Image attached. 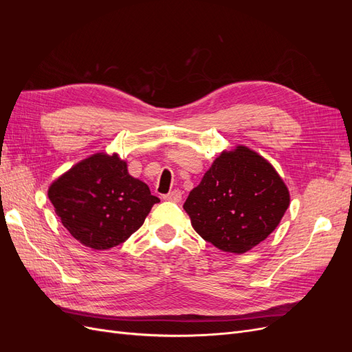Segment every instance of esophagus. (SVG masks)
<instances>
[{
  "label": "esophagus",
  "mask_w": 352,
  "mask_h": 352,
  "mask_svg": "<svg viewBox=\"0 0 352 352\" xmlns=\"http://www.w3.org/2000/svg\"><path fill=\"white\" fill-rule=\"evenodd\" d=\"M166 201H170V202H180L182 201V192H180L179 189H175V190H172V192H168V194H166L164 197H163Z\"/></svg>",
  "instance_id": "esophagus-1"
}]
</instances>
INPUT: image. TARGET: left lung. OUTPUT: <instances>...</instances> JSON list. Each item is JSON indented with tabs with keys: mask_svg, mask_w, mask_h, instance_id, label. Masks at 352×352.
I'll return each mask as SVG.
<instances>
[{
	"mask_svg": "<svg viewBox=\"0 0 352 352\" xmlns=\"http://www.w3.org/2000/svg\"><path fill=\"white\" fill-rule=\"evenodd\" d=\"M289 190L267 160L238 145L223 151L184 208L198 235L216 248L243 254L278 228Z\"/></svg>",
	"mask_w": 352,
	"mask_h": 352,
	"instance_id": "obj_1",
	"label": "left lung"
}]
</instances>
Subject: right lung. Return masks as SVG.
Segmentation results:
<instances>
[{
  "label": "right lung",
  "instance_id": "1",
  "mask_svg": "<svg viewBox=\"0 0 352 352\" xmlns=\"http://www.w3.org/2000/svg\"><path fill=\"white\" fill-rule=\"evenodd\" d=\"M48 198L70 235L92 250H109L144 225L160 201L127 173L117 154H94L51 184Z\"/></svg>",
  "mask_w": 352,
  "mask_h": 352
}]
</instances>
